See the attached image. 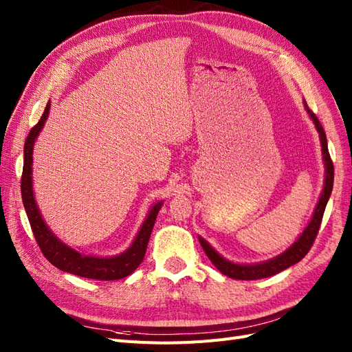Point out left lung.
I'll list each match as a JSON object with an SVG mask.
<instances>
[{
	"label": "left lung",
	"mask_w": 352,
	"mask_h": 352,
	"mask_svg": "<svg viewBox=\"0 0 352 352\" xmlns=\"http://www.w3.org/2000/svg\"><path fill=\"white\" fill-rule=\"evenodd\" d=\"M307 107V104H305ZM308 114L313 119L318 135H320V142H322V151H323V160H324V167H326V179H324V188L323 192L320 195V199L317 202V207L314 210V214L311 221L308 223V226L304 229L302 235L298 238V241L292 245L291 248H287L283 254H280L279 257H276L273 260L264 261L260 264H235L230 263L228 260H225L219 255L214 250H212L210 245L199 238V242L202 245V250L206 251L207 257L210 258V261L214 264V267L221 272L223 274H226L228 278L232 279H238V280H257V279H264V278H270L273 274H278L282 270L291 267V265L296 264L298 261H301L307 252L310 251V248L313 247V242L316 241V236L318 233V229H320L322 225V219L324 214V208L327 204V199L332 194V188H333V163L332 158H330L329 150H327V140H326V133L323 131L322 123L318 122L317 116L307 107Z\"/></svg>",
	"instance_id": "obj_1"
}]
</instances>
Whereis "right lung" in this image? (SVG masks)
Here are the masks:
<instances>
[{
	"label": "right lung",
	"mask_w": 352,
	"mask_h": 352,
	"mask_svg": "<svg viewBox=\"0 0 352 352\" xmlns=\"http://www.w3.org/2000/svg\"><path fill=\"white\" fill-rule=\"evenodd\" d=\"M50 102L42 114L41 120L32 127L23 150V173H22V199L23 206L26 210V214L30 223L32 232L39 245V248L44 254V257L57 269L67 272L72 274L80 276V278L87 279H97V280H117L123 279L126 276H129L132 272L138 269L144 260V255L146 251L148 241H150L151 232L154 228V223L157 219V214L160 208H162L163 202L155 204L150 214L145 219L141 230L138 232V235L131 245V248H127L120 255L110 258H101V257H92V255H82L80 252L72 250L67 245L63 243L57 236H54L48 226L45 225L44 219L41 217L39 210L36 207V202L34 198V190H32V153H34V144L36 136L39 135L42 126H44L48 111H50Z\"/></svg>",
	"instance_id": "right-lung-1"
}]
</instances>
